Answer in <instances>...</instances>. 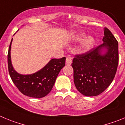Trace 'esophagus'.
I'll list each match as a JSON object with an SVG mask.
<instances>
[{
	"mask_svg": "<svg viewBox=\"0 0 125 125\" xmlns=\"http://www.w3.org/2000/svg\"><path fill=\"white\" fill-rule=\"evenodd\" d=\"M72 62V58L70 56H68L66 58V65H71Z\"/></svg>",
	"mask_w": 125,
	"mask_h": 125,
	"instance_id": "34e87169",
	"label": "esophagus"
}]
</instances>
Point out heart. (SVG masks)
<instances>
[{
    "instance_id": "b5f03b06",
    "label": "heart",
    "mask_w": 125,
    "mask_h": 125,
    "mask_svg": "<svg viewBox=\"0 0 125 125\" xmlns=\"http://www.w3.org/2000/svg\"><path fill=\"white\" fill-rule=\"evenodd\" d=\"M74 42H79L83 40L81 45V48L83 50H89L92 49L95 44V40L93 36H87L86 33L83 32H79L73 34L71 38Z\"/></svg>"
}]
</instances>
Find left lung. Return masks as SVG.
Segmentation results:
<instances>
[{"label": "left lung", "mask_w": 125, "mask_h": 125, "mask_svg": "<svg viewBox=\"0 0 125 125\" xmlns=\"http://www.w3.org/2000/svg\"><path fill=\"white\" fill-rule=\"evenodd\" d=\"M103 43L84 54L76 55L72 63L76 89L82 95H100L112 83L118 65V43L112 32L104 28Z\"/></svg>", "instance_id": "1"}]
</instances>
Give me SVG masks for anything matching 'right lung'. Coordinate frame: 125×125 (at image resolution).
Segmentation results:
<instances>
[{"mask_svg": "<svg viewBox=\"0 0 125 125\" xmlns=\"http://www.w3.org/2000/svg\"><path fill=\"white\" fill-rule=\"evenodd\" d=\"M12 39L8 52V68L13 83L23 95L32 98H42L50 92L57 77L65 65L66 58H52L44 67L37 72L22 75L15 70L11 61Z\"/></svg>", "mask_w": 125, "mask_h": 125, "instance_id": "obj_1", "label": "right lung"}]
</instances>
